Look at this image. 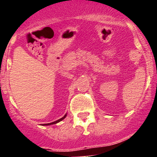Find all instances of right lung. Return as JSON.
Instances as JSON below:
<instances>
[{"label":"right lung","instance_id":"1","mask_svg":"<svg viewBox=\"0 0 157 157\" xmlns=\"http://www.w3.org/2000/svg\"><path fill=\"white\" fill-rule=\"evenodd\" d=\"M66 116H67V114H65V115H64V116H63V117H62L61 119H59V120H56V121H55V122H52V123H46V124H43V125L48 126V125H52V124H56V123H59V122H60V121H61V120H63V119H64V118L66 117Z\"/></svg>","mask_w":157,"mask_h":157}]
</instances>
